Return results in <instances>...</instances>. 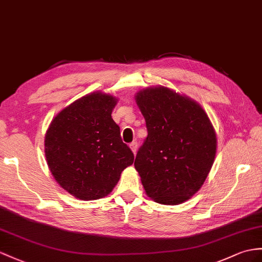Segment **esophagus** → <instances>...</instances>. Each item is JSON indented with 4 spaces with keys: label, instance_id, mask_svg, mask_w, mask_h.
<instances>
[{
    "label": "esophagus",
    "instance_id": "1",
    "mask_svg": "<svg viewBox=\"0 0 262 262\" xmlns=\"http://www.w3.org/2000/svg\"><path fill=\"white\" fill-rule=\"evenodd\" d=\"M130 149H131V151L133 152V155H136L137 150H138V143H137L136 141L132 142V143L130 144Z\"/></svg>",
    "mask_w": 262,
    "mask_h": 262
}]
</instances>
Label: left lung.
I'll list each match as a JSON object with an SVG mask.
<instances>
[{
	"label": "left lung",
	"mask_w": 262,
	"mask_h": 262,
	"mask_svg": "<svg viewBox=\"0 0 262 262\" xmlns=\"http://www.w3.org/2000/svg\"><path fill=\"white\" fill-rule=\"evenodd\" d=\"M135 98L148 129L135 161L143 189L158 203L180 205L200 190L212 168L213 125L198 102L167 86L142 89Z\"/></svg>",
	"instance_id": "obj_1"
}]
</instances>
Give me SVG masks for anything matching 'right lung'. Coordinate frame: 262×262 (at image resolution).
<instances>
[{
	"label": "right lung",
	"instance_id": "right-lung-1",
	"mask_svg": "<svg viewBox=\"0 0 262 262\" xmlns=\"http://www.w3.org/2000/svg\"><path fill=\"white\" fill-rule=\"evenodd\" d=\"M117 103L116 97L104 92L86 94L61 110L48 127V167L60 187L76 199L110 194L135 160L111 117Z\"/></svg>",
	"mask_w": 262,
	"mask_h": 262
}]
</instances>
